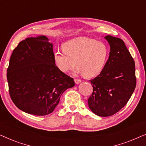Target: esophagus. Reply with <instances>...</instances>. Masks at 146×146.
I'll use <instances>...</instances> for the list:
<instances>
[{
    "label": "esophagus",
    "mask_w": 146,
    "mask_h": 146,
    "mask_svg": "<svg viewBox=\"0 0 146 146\" xmlns=\"http://www.w3.org/2000/svg\"><path fill=\"white\" fill-rule=\"evenodd\" d=\"M81 81L82 80L80 79H74V82H75V83L76 84H79V83H80Z\"/></svg>",
    "instance_id": "obj_1"
}]
</instances>
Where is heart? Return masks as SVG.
I'll use <instances>...</instances> for the list:
<instances>
[{"instance_id":"heart-1","label":"heart","mask_w":146,"mask_h":146,"mask_svg":"<svg viewBox=\"0 0 146 146\" xmlns=\"http://www.w3.org/2000/svg\"><path fill=\"white\" fill-rule=\"evenodd\" d=\"M109 56L106 44L88 38L71 40L63 45V50L54 55L55 64L62 72L73 70L76 63L78 72L85 77L96 76L101 72Z\"/></svg>"}]
</instances>
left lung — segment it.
<instances>
[{
  "label": "left lung",
  "mask_w": 146,
  "mask_h": 146,
  "mask_svg": "<svg viewBox=\"0 0 146 146\" xmlns=\"http://www.w3.org/2000/svg\"><path fill=\"white\" fill-rule=\"evenodd\" d=\"M105 38L110 46V56L100 74L90 80L93 92L88 100L92 112L102 117L120 110L136 86L135 62L124 42L111 36Z\"/></svg>",
  "instance_id": "left-lung-1"
}]
</instances>
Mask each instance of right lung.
<instances>
[{"mask_svg": "<svg viewBox=\"0 0 146 146\" xmlns=\"http://www.w3.org/2000/svg\"><path fill=\"white\" fill-rule=\"evenodd\" d=\"M52 44L45 36L27 38L14 49L7 69L10 96L18 108L46 115L58 104L64 92L75 85L55 64Z\"/></svg>", "mask_w": 146, "mask_h": 146, "instance_id": "obj_1", "label": "right lung"}]
</instances>
